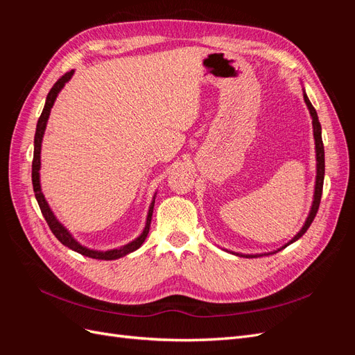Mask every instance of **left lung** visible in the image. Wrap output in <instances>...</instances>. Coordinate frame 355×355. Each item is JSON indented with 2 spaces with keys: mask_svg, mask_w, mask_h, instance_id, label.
I'll list each match as a JSON object with an SVG mask.
<instances>
[{
  "mask_svg": "<svg viewBox=\"0 0 355 355\" xmlns=\"http://www.w3.org/2000/svg\"><path fill=\"white\" fill-rule=\"evenodd\" d=\"M304 99H305V103L308 106L309 110V114L311 116H313V127H314V139H315V155H317V179H315V189H314V201H313V206H311V211L308 214V218L305 220V225L302 227V230H300L295 237L290 240L284 247H287L288 244L295 243L296 240H299L302 235L306 232V230L309 228V225L313 223L315 214L318 211V207H320V201H321V194H323V182H324V146H323V139H321V124L318 121V115H317V111L314 110L313 103L309 102L308 96L304 94ZM284 247H282V249H284ZM280 249V250H282ZM272 253H277V252H272ZM271 253V254H272ZM240 254V253H239ZM270 253H265V254H244L245 257H257V256H268ZM243 256V254H241Z\"/></svg>",
  "mask_w": 355,
  "mask_h": 355,
  "instance_id": "obj_1",
  "label": "left lung"
}]
</instances>
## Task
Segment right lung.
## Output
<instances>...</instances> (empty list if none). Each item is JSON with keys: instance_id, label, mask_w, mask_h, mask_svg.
<instances>
[{"instance_id": "1", "label": "right lung", "mask_w": 355, "mask_h": 355, "mask_svg": "<svg viewBox=\"0 0 355 355\" xmlns=\"http://www.w3.org/2000/svg\"><path fill=\"white\" fill-rule=\"evenodd\" d=\"M73 75V71L67 72L65 75H62V77L55 83L53 85L51 90L47 94V99H46V105H44V110H42L40 118H38V123H37V132H35V139H34V159H32V187H34V192H35V198L38 201V206L41 209L42 216H44L47 225L50 227L51 232L55 234V237L63 244L69 247L71 250L77 252L80 254L84 256H89L93 257V259H102V261H114L118 259V257H123L128 253H132L135 250H137L139 247H141L145 241V239L148 237V232H149V227H151V219H153V211H154V202L155 200L151 202V206H149V211H148V216H146V225L142 231V234L139 235L136 240H133L132 243H128L120 249H112V250H106V252H101V250H92L87 249V247L81 245L77 240H75L72 235L69 234V231L63 227V225L56 219L55 214H53L49 202L46 201L44 196H42L41 192V185H40V167H41V161H40V154H41V142H42V136H44V130H46V125H47V120H49V115L50 111L53 108V103H55L56 98L59 92L63 89V85H65L71 77Z\"/></svg>"}]
</instances>
